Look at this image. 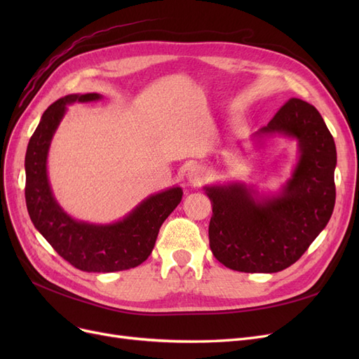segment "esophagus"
<instances>
[{"label":"esophagus","instance_id":"obj_1","mask_svg":"<svg viewBox=\"0 0 359 359\" xmlns=\"http://www.w3.org/2000/svg\"><path fill=\"white\" fill-rule=\"evenodd\" d=\"M186 178H187V182L190 184V186H199V184H202L205 181L206 173L202 166H190L187 169Z\"/></svg>","mask_w":359,"mask_h":359}]
</instances>
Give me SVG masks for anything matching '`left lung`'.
<instances>
[{
    "label": "left lung",
    "mask_w": 359,
    "mask_h": 359,
    "mask_svg": "<svg viewBox=\"0 0 359 359\" xmlns=\"http://www.w3.org/2000/svg\"><path fill=\"white\" fill-rule=\"evenodd\" d=\"M274 137L295 140L297 165L276 191L241 181L203 186L212 205L211 252L240 273H278L304 255L328 224L335 203L337 149L314 106L290 99L250 137L260 151Z\"/></svg>",
    "instance_id": "1"
}]
</instances>
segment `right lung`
<instances>
[{"label":"right lung","instance_id":"obj_1","mask_svg":"<svg viewBox=\"0 0 359 359\" xmlns=\"http://www.w3.org/2000/svg\"><path fill=\"white\" fill-rule=\"evenodd\" d=\"M102 99L97 93L69 94L52 103L41 115L25 156V201L32 224L61 257L86 273H115L145 262L160 226L182 199V189L173 186L149 194L123 219L106 224L78 220L62 210L48 175L53 135L67 106Z\"/></svg>","mask_w":359,"mask_h":359}]
</instances>
